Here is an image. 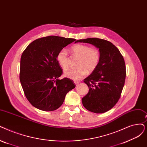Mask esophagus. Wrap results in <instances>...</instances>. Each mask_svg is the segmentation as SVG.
I'll list each match as a JSON object with an SVG mask.
<instances>
[{
	"label": "esophagus",
	"instance_id": "34e87169",
	"mask_svg": "<svg viewBox=\"0 0 147 147\" xmlns=\"http://www.w3.org/2000/svg\"><path fill=\"white\" fill-rule=\"evenodd\" d=\"M74 84H76V85L77 86V85H79V82H78V81H74Z\"/></svg>",
	"mask_w": 147,
	"mask_h": 147
}]
</instances>
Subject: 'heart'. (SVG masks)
Returning <instances> with one entry per match:
<instances>
[{
  "instance_id": "obj_1",
  "label": "heart",
  "mask_w": 147,
  "mask_h": 147,
  "mask_svg": "<svg viewBox=\"0 0 147 147\" xmlns=\"http://www.w3.org/2000/svg\"><path fill=\"white\" fill-rule=\"evenodd\" d=\"M73 53L80 57L77 68H69L64 71L63 74L66 78L74 80H78L84 78L87 71L92 72L97 67L100 55L99 51L94 48H91L85 44H77L72 47ZM56 59L59 65L63 69L68 67L69 58L67 50L62 49L57 54Z\"/></svg>"
}]
</instances>
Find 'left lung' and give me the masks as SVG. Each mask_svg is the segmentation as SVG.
<instances>
[{
  "mask_svg": "<svg viewBox=\"0 0 147 147\" xmlns=\"http://www.w3.org/2000/svg\"><path fill=\"white\" fill-rule=\"evenodd\" d=\"M91 44L98 49L100 59L91 74L84 79L89 92L82 98L84 106L95 113H105L117 104L126 76L123 56L113 44L105 40L89 38L75 42Z\"/></svg>",
  "mask_w": 147,
  "mask_h": 147,
  "instance_id": "8db88e82",
  "label": "left lung"
}]
</instances>
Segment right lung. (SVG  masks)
I'll return each mask as SVG.
<instances>
[{
	"mask_svg": "<svg viewBox=\"0 0 147 147\" xmlns=\"http://www.w3.org/2000/svg\"><path fill=\"white\" fill-rule=\"evenodd\" d=\"M75 41L58 36L43 37L32 42L23 52L20 83L25 96L37 109L56 110L67 92L75 88L71 80L59 79L62 70L56 59L59 50Z\"/></svg>",
	"mask_w": 147,
	"mask_h": 147,
	"instance_id": "obj_1",
	"label": "right lung"
}]
</instances>
